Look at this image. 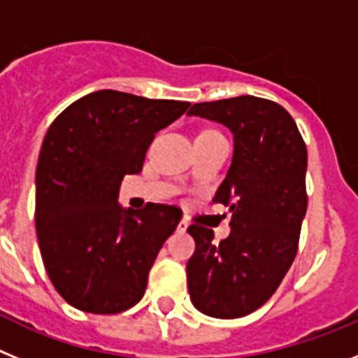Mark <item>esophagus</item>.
<instances>
[{
	"label": "esophagus",
	"mask_w": 358,
	"mask_h": 358,
	"mask_svg": "<svg viewBox=\"0 0 358 358\" xmlns=\"http://www.w3.org/2000/svg\"><path fill=\"white\" fill-rule=\"evenodd\" d=\"M188 226H189V222H188V220H186V218H182L181 222H179V226H177V229H179V231H182V233H185V231L188 229Z\"/></svg>",
	"instance_id": "1"
}]
</instances>
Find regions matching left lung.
<instances>
[{"instance_id":"1","label":"left lung","mask_w":358,"mask_h":358,"mask_svg":"<svg viewBox=\"0 0 358 358\" xmlns=\"http://www.w3.org/2000/svg\"><path fill=\"white\" fill-rule=\"evenodd\" d=\"M189 116L226 125L235 150L215 202L229 206L231 233L192 224L195 252L186 264L195 308L235 319L276 292L297 252L306 213V145L292 116L265 98L235 96L192 106Z\"/></svg>"}]
</instances>
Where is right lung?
Here are the masks:
<instances>
[{
	"mask_svg": "<svg viewBox=\"0 0 358 358\" xmlns=\"http://www.w3.org/2000/svg\"><path fill=\"white\" fill-rule=\"evenodd\" d=\"M188 102L102 90L53 120L36 170V229L53 287L75 308L118 314L143 297L157 252L182 211L118 204L122 179L143 169L154 136Z\"/></svg>",
	"mask_w": 358,
	"mask_h": 358,
	"instance_id": "1",
	"label": "right lung"
}]
</instances>
